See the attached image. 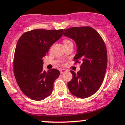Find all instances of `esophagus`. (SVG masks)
<instances>
[{"instance_id":"34e87169","label":"esophagus","mask_w":125,"mask_h":125,"mask_svg":"<svg viewBox=\"0 0 125 125\" xmlns=\"http://www.w3.org/2000/svg\"><path fill=\"white\" fill-rule=\"evenodd\" d=\"M66 71V70H65V69H60V72L61 74H63V73H65Z\"/></svg>"}]
</instances>
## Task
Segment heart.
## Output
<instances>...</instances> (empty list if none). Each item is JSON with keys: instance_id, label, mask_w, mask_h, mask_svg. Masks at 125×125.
I'll return each mask as SVG.
<instances>
[{"instance_id": "1", "label": "heart", "mask_w": 125, "mask_h": 125, "mask_svg": "<svg viewBox=\"0 0 125 125\" xmlns=\"http://www.w3.org/2000/svg\"><path fill=\"white\" fill-rule=\"evenodd\" d=\"M70 42H71L70 40H68V39H65V40L63 41L64 44H67V43H70Z\"/></svg>"}]
</instances>
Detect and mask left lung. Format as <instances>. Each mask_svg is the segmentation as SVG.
<instances>
[{"mask_svg":"<svg viewBox=\"0 0 125 125\" xmlns=\"http://www.w3.org/2000/svg\"><path fill=\"white\" fill-rule=\"evenodd\" d=\"M63 35L75 41L74 61L81 62L77 73L70 71L73 78L68 83V89L77 97H89L99 90L104 78L107 65L105 44L99 34L89 26L64 30Z\"/></svg>","mask_w":125,"mask_h":125,"instance_id":"1","label":"left lung"}]
</instances>
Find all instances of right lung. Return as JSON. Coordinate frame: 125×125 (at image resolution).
<instances>
[{"instance_id": "add662e5", "label": "right lung", "mask_w": 125, "mask_h": 125, "mask_svg": "<svg viewBox=\"0 0 125 125\" xmlns=\"http://www.w3.org/2000/svg\"><path fill=\"white\" fill-rule=\"evenodd\" d=\"M62 34L63 30L38 29L24 32L18 39L14 55V74L21 91L31 99L41 101L52 94L60 72L43 70L42 58Z\"/></svg>"}]
</instances>
